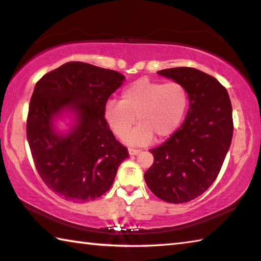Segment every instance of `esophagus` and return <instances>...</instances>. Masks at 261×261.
I'll return each instance as SVG.
<instances>
[{"label":"esophagus","mask_w":261,"mask_h":261,"mask_svg":"<svg viewBox=\"0 0 261 261\" xmlns=\"http://www.w3.org/2000/svg\"><path fill=\"white\" fill-rule=\"evenodd\" d=\"M140 152L139 148H134V147H129V154L130 155H136V154H138Z\"/></svg>","instance_id":"34e87169"}]
</instances>
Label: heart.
<instances>
[{
    "mask_svg": "<svg viewBox=\"0 0 261 261\" xmlns=\"http://www.w3.org/2000/svg\"><path fill=\"white\" fill-rule=\"evenodd\" d=\"M189 105L188 90L182 84L162 83L141 78L130 84L121 94V101L109 100L103 116L118 138H125L137 116L139 125L127 137L132 144H147L165 139L178 129Z\"/></svg>",
    "mask_w": 261,
    "mask_h": 261,
    "instance_id": "obj_1",
    "label": "heart"
}]
</instances>
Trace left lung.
Instances as JSON below:
<instances>
[{
	"label": "left lung",
	"mask_w": 261,
	"mask_h": 261,
	"mask_svg": "<svg viewBox=\"0 0 261 261\" xmlns=\"http://www.w3.org/2000/svg\"><path fill=\"white\" fill-rule=\"evenodd\" d=\"M158 73L187 88L190 107L180 127L149 151L154 162L144 177L161 200L183 204L199 197L218 177L231 144V102L224 86L200 70L179 67Z\"/></svg>",
	"instance_id": "1"
}]
</instances>
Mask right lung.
I'll use <instances>...</instances> for the list:
<instances>
[{
    "label": "right lung",
    "mask_w": 261,
    "mask_h": 261,
    "mask_svg": "<svg viewBox=\"0 0 261 261\" xmlns=\"http://www.w3.org/2000/svg\"><path fill=\"white\" fill-rule=\"evenodd\" d=\"M123 81L114 70L68 62L35 84L26 123L31 154L43 183L65 200L85 202L102 196L129 156L103 116L106 102ZM65 108L76 113L77 125L60 136L51 121Z\"/></svg>",
    "instance_id": "right-lung-1"
}]
</instances>
